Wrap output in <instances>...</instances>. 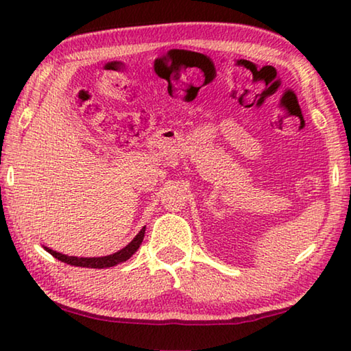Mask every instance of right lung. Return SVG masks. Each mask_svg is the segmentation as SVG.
Here are the masks:
<instances>
[{"instance_id": "add662e5", "label": "right lung", "mask_w": 351, "mask_h": 351, "mask_svg": "<svg viewBox=\"0 0 351 351\" xmlns=\"http://www.w3.org/2000/svg\"><path fill=\"white\" fill-rule=\"evenodd\" d=\"M144 234H145V226L139 230V234L136 235L125 247H122L121 251H117L114 254L104 255V257H69V255L52 251V249L46 247V246H45V249H46V252H49L52 255V257H56L57 260H60V261H63V263H68L71 266L104 269V268H111V266H116L119 263H123V261H127L130 257H132V255L138 251L139 246L142 245Z\"/></svg>"}]
</instances>
